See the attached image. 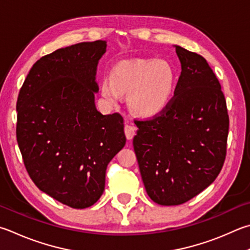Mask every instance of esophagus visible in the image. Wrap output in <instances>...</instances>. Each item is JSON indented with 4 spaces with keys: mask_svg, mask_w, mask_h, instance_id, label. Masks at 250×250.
<instances>
[{
    "mask_svg": "<svg viewBox=\"0 0 250 250\" xmlns=\"http://www.w3.org/2000/svg\"><path fill=\"white\" fill-rule=\"evenodd\" d=\"M125 133L126 139L132 140L133 137H134V134H135V128L131 125H125Z\"/></svg>",
    "mask_w": 250,
    "mask_h": 250,
    "instance_id": "esophagus-1",
    "label": "esophagus"
}]
</instances>
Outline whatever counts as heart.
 Masks as SVG:
<instances>
[{
	"label": "heart",
	"instance_id": "obj_1",
	"mask_svg": "<svg viewBox=\"0 0 250 250\" xmlns=\"http://www.w3.org/2000/svg\"><path fill=\"white\" fill-rule=\"evenodd\" d=\"M174 84V70L166 61H124L103 79L101 94L111 105L120 102L121 95H129L130 109L140 117L151 118L165 109Z\"/></svg>",
	"mask_w": 250,
	"mask_h": 250
}]
</instances>
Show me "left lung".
<instances>
[{"instance_id": "obj_1", "label": "left lung", "mask_w": 250, "mask_h": 250, "mask_svg": "<svg viewBox=\"0 0 250 250\" xmlns=\"http://www.w3.org/2000/svg\"><path fill=\"white\" fill-rule=\"evenodd\" d=\"M181 73L161 113L138 126L133 147L148 197L178 206L208 187L223 167L229 118L224 94L206 59L176 46Z\"/></svg>"}]
</instances>
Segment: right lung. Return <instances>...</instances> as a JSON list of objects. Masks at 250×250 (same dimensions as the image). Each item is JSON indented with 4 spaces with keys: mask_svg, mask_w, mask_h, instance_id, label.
Masks as SVG:
<instances>
[{
    "mask_svg": "<svg viewBox=\"0 0 250 250\" xmlns=\"http://www.w3.org/2000/svg\"><path fill=\"white\" fill-rule=\"evenodd\" d=\"M106 42H81L40 58L16 104V139L34 184L65 206L88 208L102 197L106 169L125 146L124 118L102 115L94 94Z\"/></svg>",
    "mask_w": 250,
    "mask_h": 250,
    "instance_id": "obj_1",
    "label": "right lung"
}]
</instances>
